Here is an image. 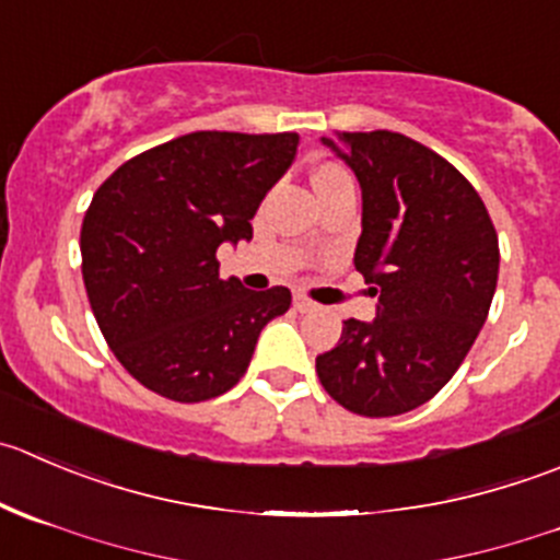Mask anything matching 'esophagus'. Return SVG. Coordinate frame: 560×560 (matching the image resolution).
I'll list each match as a JSON object with an SVG mask.
<instances>
[{"instance_id":"1","label":"esophagus","mask_w":560,"mask_h":560,"mask_svg":"<svg viewBox=\"0 0 560 560\" xmlns=\"http://www.w3.org/2000/svg\"><path fill=\"white\" fill-rule=\"evenodd\" d=\"M292 306L303 314V312H314V308H317V303L308 301V298L301 295V292H295V295H292Z\"/></svg>"}]
</instances>
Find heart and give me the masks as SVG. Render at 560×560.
<instances>
[{
	"mask_svg": "<svg viewBox=\"0 0 560 560\" xmlns=\"http://www.w3.org/2000/svg\"><path fill=\"white\" fill-rule=\"evenodd\" d=\"M345 172L339 170V166H319L317 172H314V183L317 180H328V177H341Z\"/></svg>",
	"mask_w": 560,
	"mask_h": 560,
	"instance_id": "1",
	"label": "heart"
}]
</instances>
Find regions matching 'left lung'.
Segmentation results:
<instances>
[{"label":"left lung","instance_id":"8db88e82","mask_svg":"<svg viewBox=\"0 0 560 560\" xmlns=\"http://www.w3.org/2000/svg\"><path fill=\"white\" fill-rule=\"evenodd\" d=\"M361 186L355 270L377 317L345 319L317 355L347 410L399 416L430 401L474 347L498 284V235L476 188L438 153L390 130L323 136Z\"/></svg>","mask_w":560,"mask_h":560}]
</instances>
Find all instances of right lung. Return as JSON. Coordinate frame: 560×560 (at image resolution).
<instances>
[{"instance_id": "add662e5", "label": "right lung", "mask_w": 560, "mask_h": 560, "mask_svg": "<svg viewBox=\"0 0 560 560\" xmlns=\"http://www.w3.org/2000/svg\"><path fill=\"white\" fill-rule=\"evenodd\" d=\"M298 133L197 130L125 161L81 224V273L103 339L144 388L205 401L246 374L259 334L290 308L287 287L221 279V243L284 177Z\"/></svg>"}]
</instances>
